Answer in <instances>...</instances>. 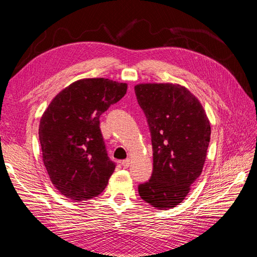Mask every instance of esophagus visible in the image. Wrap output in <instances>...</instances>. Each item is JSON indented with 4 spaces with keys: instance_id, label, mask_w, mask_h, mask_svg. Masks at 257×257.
<instances>
[{
    "instance_id": "obj_1",
    "label": "esophagus",
    "mask_w": 257,
    "mask_h": 257,
    "mask_svg": "<svg viewBox=\"0 0 257 257\" xmlns=\"http://www.w3.org/2000/svg\"><path fill=\"white\" fill-rule=\"evenodd\" d=\"M121 165L123 168H128L130 166V159H125L121 162Z\"/></svg>"
}]
</instances>
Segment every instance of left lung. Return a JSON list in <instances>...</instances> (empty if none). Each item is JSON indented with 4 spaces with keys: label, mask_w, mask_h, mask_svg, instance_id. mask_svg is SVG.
Instances as JSON below:
<instances>
[{
    "label": "left lung",
    "mask_w": 257,
    "mask_h": 257,
    "mask_svg": "<svg viewBox=\"0 0 257 257\" xmlns=\"http://www.w3.org/2000/svg\"><path fill=\"white\" fill-rule=\"evenodd\" d=\"M151 133L154 170L138 187L140 198L158 210L185 199L206 159L211 123L200 100L184 86L145 83L135 86Z\"/></svg>",
    "instance_id": "left-lung-1"
}]
</instances>
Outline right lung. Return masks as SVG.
<instances>
[{
	"mask_svg": "<svg viewBox=\"0 0 257 257\" xmlns=\"http://www.w3.org/2000/svg\"><path fill=\"white\" fill-rule=\"evenodd\" d=\"M128 85L108 78L76 80L53 98L42 114L43 162L52 183L74 202L99 195L114 171L99 127V117L119 101Z\"/></svg>",
	"mask_w": 257,
	"mask_h": 257,
	"instance_id": "1",
	"label": "right lung"
}]
</instances>
